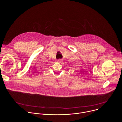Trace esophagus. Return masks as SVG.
I'll return each mask as SVG.
<instances>
[{
  "instance_id": "34e87169",
  "label": "esophagus",
  "mask_w": 122,
  "mask_h": 122,
  "mask_svg": "<svg viewBox=\"0 0 122 122\" xmlns=\"http://www.w3.org/2000/svg\"><path fill=\"white\" fill-rule=\"evenodd\" d=\"M62 60H62V59H59L57 60V62H60V63H61V62H62Z\"/></svg>"
}]
</instances>
